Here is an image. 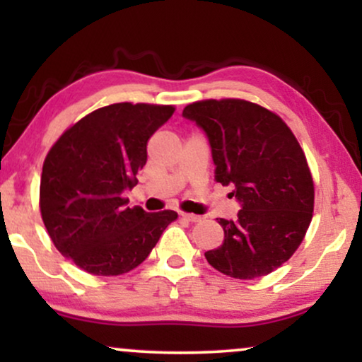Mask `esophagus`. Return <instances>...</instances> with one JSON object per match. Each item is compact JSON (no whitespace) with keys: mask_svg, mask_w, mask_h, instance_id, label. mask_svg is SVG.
I'll return each instance as SVG.
<instances>
[{"mask_svg":"<svg viewBox=\"0 0 362 362\" xmlns=\"http://www.w3.org/2000/svg\"><path fill=\"white\" fill-rule=\"evenodd\" d=\"M182 219L189 221V222H199L201 221V216H196V214H187V212H181L180 214Z\"/></svg>","mask_w":362,"mask_h":362,"instance_id":"esophagus-1","label":"esophagus"}]
</instances>
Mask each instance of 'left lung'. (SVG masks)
Segmentation results:
<instances>
[{
    "mask_svg": "<svg viewBox=\"0 0 362 362\" xmlns=\"http://www.w3.org/2000/svg\"><path fill=\"white\" fill-rule=\"evenodd\" d=\"M182 117L204 132L214 180L232 186L240 204L234 221L217 219L224 242L206 252L207 262L240 280L279 269L313 217V177L300 143L279 115L239 98L191 103Z\"/></svg>",
    "mask_w": 362,
    "mask_h": 362,
    "instance_id": "left-lung-1",
    "label": "left lung"
}]
</instances>
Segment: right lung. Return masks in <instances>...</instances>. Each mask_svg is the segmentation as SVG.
<instances>
[{
    "label": "right lung",
    "mask_w": 362,
    "mask_h": 362,
    "mask_svg": "<svg viewBox=\"0 0 362 362\" xmlns=\"http://www.w3.org/2000/svg\"><path fill=\"white\" fill-rule=\"evenodd\" d=\"M175 107L113 103L69 128L47 153L41 216L56 249L92 275H122L141 264L176 219L175 211L128 207L123 192L146 165V143Z\"/></svg>",
    "instance_id": "obj_1"
}]
</instances>
